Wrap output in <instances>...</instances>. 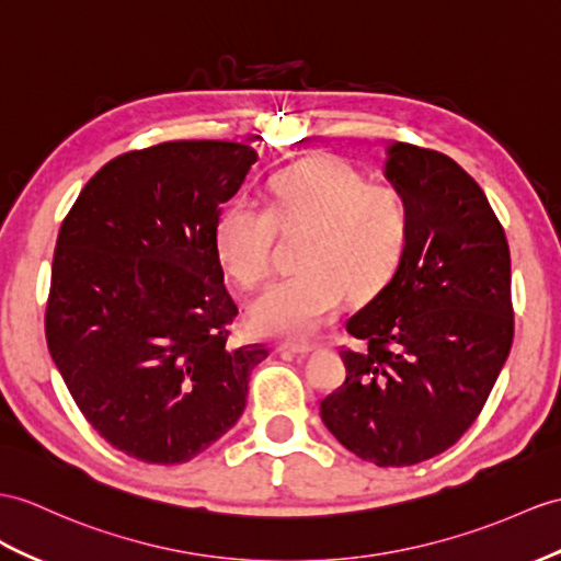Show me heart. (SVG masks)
<instances>
[{
	"label": "heart",
	"instance_id": "b5f03b06",
	"mask_svg": "<svg viewBox=\"0 0 561 561\" xmlns=\"http://www.w3.org/2000/svg\"><path fill=\"white\" fill-rule=\"evenodd\" d=\"M288 328H290V331H295V333H299V331H302V328H305V325H302V323H299V321H293V323H290V325H288Z\"/></svg>",
	"mask_w": 561,
	"mask_h": 561
}]
</instances>
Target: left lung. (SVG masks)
<instances>
[{"label": "left lung", "mask_w": 561, "mask_h": 561, "mask_svg": "<svg viewBox=\"0 0 561 561\" xmlns=\"http://www.w3.org/2000/svg\"><path fill=\"white\" fill-rule=\"evenodd\" d=\"M256 152L178 140L116 157L64 218L45 311L47 347L106 443L147 463H183L236 426L264 345L228 343L221 204Z\"/></svg>", "instance_id": "1"}]
</instances>
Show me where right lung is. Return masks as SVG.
<instances>
[{"instance_id": "1", "label": "right lung", "mask_w": 561, "mask_h": 561, "mask_svg": "<svg viewBox=\"0 0 561 561\" xmlns=\"http://www.w3.org/2000/svg\"><path fill=\"white\" fill-rule=\"evenodd\" d=\"M383 175L402 199L398 268L347 321V378L321 402L340 445L376 467L453 447L488 400L514 337L510 244L457 161L392 142Z\"/></svg>"}]
</instances>
